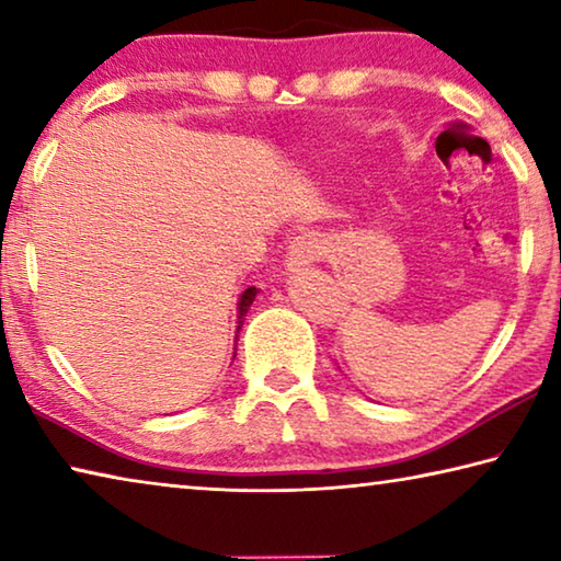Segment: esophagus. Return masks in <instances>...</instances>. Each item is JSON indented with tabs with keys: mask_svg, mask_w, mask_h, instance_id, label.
<instances>
[{
	"mask_svg": "<svg viewBox=\"0 0 561 561\" xmlns=\"http://www.w3.org/2000/svg\"><path fill=\"white\" fill-rule=\"evenodd\" d=\"M329 252V240L319 232H299L291 237L289 252H287V267L289 272H299L309 264L319 262Z\"/></svg>",
	"mask_w": 561,
	"mask_h": 561,
	"instance_id": "1",
	"label": "esophagus"
}]
</instances>
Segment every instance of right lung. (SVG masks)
I'll return each mask as SVG.
<instances>
[{"label":"right lung","instance_id":"add662e5","mask_svg":"<svg viewBox=\"0 0 561 561\" xmlns=\"http://www.w3.org/2000/svg\"><path fill=\"white\" fill-rule=\"evenodd\" d=\"M257 291L260 289H254V287L242 291V297H240V317H237V319H240V321H237V324H240V327H237V331L242 329V319L247 317V309H250V304L254 301V297H257Z\"/></svg>","mask_w":561,"mask_h":561}]
</instances>
